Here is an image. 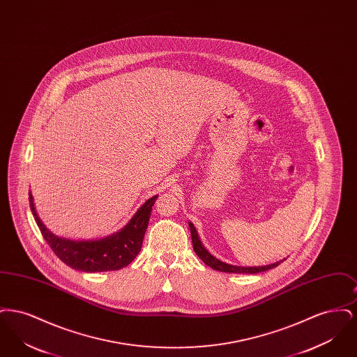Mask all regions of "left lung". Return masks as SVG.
<instances>
[{
    "mask_svg": "<svg viewBox=\"0 0 357 357\" xmlns=\"http://www.w3.org/2000/svg\"><path fill=\"white\" fill-rule=\"evenodd\" d=\"M188 226H190V231H191V241H192L194 252L204 261L207 266L213 268L214 271H220V272L225 273H246V274H255V273L266 272V271H269V269H273V268L278 266V265L284 261V259H282V261L275 262V264H272V265L255 266V268H252V266H250V268L233 266V265L225 264V262H222L220 259H217L215 257H213V255H210V253L204 249L202 242L199 241V237H198V233H197V230H195V227H194V225H192L191 222L188 223ZM285 259H287V258H285Z\"/></svg>",
    "mask_w": 357,
    "mask_h": 357,
    "instance_id": "obj_1",
    "label": "left lung"
}]
</instances>
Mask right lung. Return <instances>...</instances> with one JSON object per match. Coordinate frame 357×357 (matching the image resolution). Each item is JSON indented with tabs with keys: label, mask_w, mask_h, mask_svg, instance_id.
Segmentation results:
<instances>
[{
	"label": "right lung",
	"mask_w": 357,
	"mask_h": 357,
	"mask_svg": "<svg viewBox=\"0 0 357 357\" xmlns=\"http://www.w3.org/2000/svg\"><path fill=\"white\" fill-rule=\"evenodd\" d=\"M156 198L158 195L143 204L136 211L132 220L116 234L96 241H70L56 237L40 221L34 210L33 198L29 192V204L34 221L53 253L72 269L88 273L119 271L135 259L142 249L144 233Z\"/></svg>",
	"instance_id": "1"
}]
</instances>
